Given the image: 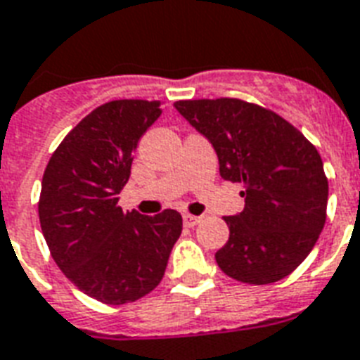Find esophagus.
<instances>
[{"label":"esophagus","mask_w":360,"mask_h":360,"mask_svg":"<svg viewBox=\"0 0 360 360\" xmlns=\"http://www.w3.org/2000/svg\"><path fill=\"white\" fill-rule=\"evenodd\" d=\"M201 221V216H193V214H184V226L186 228H193Z\"/></svg>","instance_id":"obj_1"}]
</instances>
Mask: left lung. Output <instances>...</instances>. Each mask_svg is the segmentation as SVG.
<instances>
[{"instance_id": "left-lung-1", "label": "left lung", "mask_w": 360, "mask_h": 360, "mask_svg": "<svg viewBox=\"0 0 360 360\" xmlns=\"http://www.w3.org/2000/svg\"><path fill=\"white\" fill-rule=\"evenodd\" d=\"M174 108L212 144L220 176L245 188V209L224 218L229 239L216 264L248 285L285 279L326 220L328 180L315 146L281 115L243 100H178Z\"/></svg>"}]
</instances>
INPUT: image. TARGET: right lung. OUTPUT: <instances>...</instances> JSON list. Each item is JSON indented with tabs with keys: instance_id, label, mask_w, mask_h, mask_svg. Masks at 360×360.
<instances>
[{
	"instance_id": "obj_1",
	"label": "right lung",
	"mask_w": 360,
	"mask_h": 360,
	"mask_svg": "<svg viewBox=\"0 0 360 360\" xmlns=\"http://www.w3.org/2000/svg\"><path fill=\"white\" fill-rule=\"evenodd\" d=\"M163 112L153 100H113L81 119L49 159L39 221L51 256L81 292L123 305L161 283L182 216L123 212L119 193L134 148Z\"/></svg>"
}]
</instances>
